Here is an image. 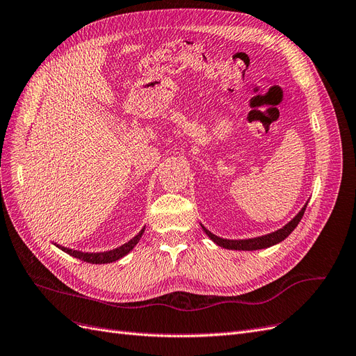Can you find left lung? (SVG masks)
<instances>
[{
    "label": "left lung",
    "instance_id": "left-lung-1",
    "mask_svg": "<svg viewBox=\"0 0 356 356\" xmlns=\"http://www.w3.org/2000/svg\"><path fill=\"white\" fill-rule=\"evenodd\" d=\"M306 207L307 204H305L303 209H301L296 217L291 220L286 225H284L282 229H279L270 234H264V236H260V238H254V239H242V241H230V239H222V238H218V236H215L213 233H211L209 230H207L202 225V229L204 230V233H207L209 238L217 243L218 246H222V248H227V250H236V251H255V250H263V248H268L272 245H276L279 242H282L284 239H286L288 236L291 234V232H293L300 220L303 218L305 215V211H306Z\"/></svg>",
    "mask_w": 356,
    "mask_h": 356
}]
</instances>
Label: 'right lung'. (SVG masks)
Segmentation results:
<instances>
[{
    "label": "right lung",
    "mask_w": 356,
    "mask_h": 356,
    "mask_svg": "<svg viewBox=\"0 0 356 356\" xmlns=\"http://www.w3.org/2000/svg\"><path fill=\"white\" fill-rule=\"evenodd\" d=\"M144 233V229L139 232L134 239L129 241L127 243L122 245L115 248V250H111V251H105V252H81V251H75V250H70V248H65V246H59V250H62L63 252H67L75 258H79V260L81 261H86V263H92V264H106V263H113L115 260H120L122 257H124L127 252H131L135 245L139 242V239H141V236Z\"/></svg>",
    "instance_id": "obj_1"
}]
</instances>
